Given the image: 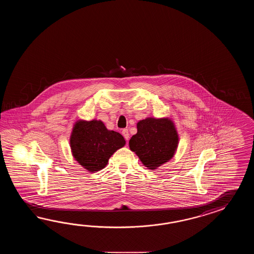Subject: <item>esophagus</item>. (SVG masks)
<instances>
[{
	"label": "esophagus",
	"instance_id": "1",
	"mask_svg": "<svg viewBox=\"0 0 254 254\" xmlns=\"http://www.w3.org/2000/svg\"><path fill=\"white\" fill-rule=\"evenodd\" d=\"M122 133H123V135H124V137H125V140H129V130H128V129H123V131H122Z\"/></svg>",
	"mask_w": 254,
	"mask_h": 254
}]
</instances>
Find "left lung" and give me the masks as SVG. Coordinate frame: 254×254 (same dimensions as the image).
I'll return each instance as SVG.
<instances>
[{
	"mask_svg": "<svg viewBox=\"0 0 254 254\" xmlns=\"http://www.w3.org/2000/svg\"><path fill=\"white\" fill-rule=\"evenodd\" d=\"M179 134L171 118L148 117L137 123V133L129 141L130 151L150 170H156L175 154Z\"/></svg>",
	"mask_w": 254,
	"mask_h": 254,
	"instance_id": "obj_1",
	"label": "left lung"
}]
</instances>
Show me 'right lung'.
<instances>
[{
	"mask_svg": "<svg viewBox=\"0 0 254 254\" xmlns=\"http://www.w3.org/2000/svg\"><path fill=\"white\" fill-rule=\"evenodd\" d=\"M125 143L123 135L107 129L101 120H78L70 132L71 154L90 173L105 167L111 156Z\"/></svg>",
	"mask_w": 254,
	"mask_h": 254,
	"instance_id": "obj_1",
	"label": "right lung"
}]
</instances>
